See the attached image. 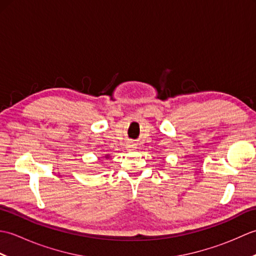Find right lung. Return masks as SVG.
Instances as JSON below:
<instances>
[{
  "label": "right lung",
  "instance_id": "obj_1",
  "mask_svg": "<svg viewBox=\"0 0 256 256\" xmlns=\"http://www.w3.org/2000/svg\"><path fill=\"white\" fill-rule=\"evenodd\" d=\"M106 157H108V156H106Z\"/></svg>",
  "mask_w": 256,
  "mask_h": 256
}]
</instances>
